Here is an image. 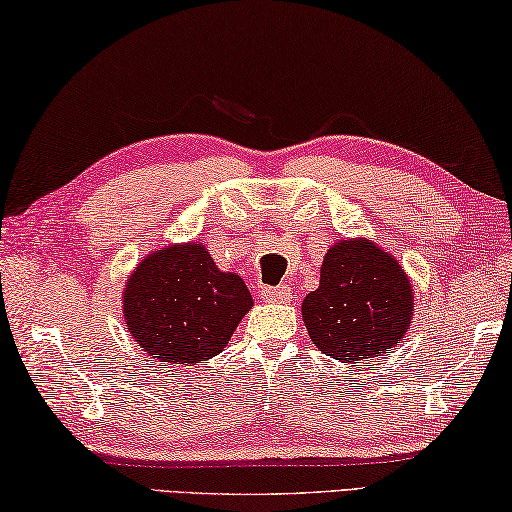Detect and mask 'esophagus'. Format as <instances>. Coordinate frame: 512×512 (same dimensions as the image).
Returning a JSON list of instances; mask_svg holds the SVG:
<instances>
[{
	"label": "esophagus",
	"mask_w": 512,
	"mask_h": 512,
	"mask_svg": "<svg viewBox=\"0 0 512 512\" xmlns=\"http://www.w3.org/2000/svg\"><path fill=\"white\" fill-rule=\"evenodd\" d=\"M261 299L267 303H288L292 299V290L288 285H265L261 288Z\"/></svg>",
	"instance_id": "1"
}]
</instances>
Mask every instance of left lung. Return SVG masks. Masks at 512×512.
Returning a JSON list of instances; mask_svg holds the SVG:
<instances>
[{"label":"left lung","instance_id":"8db88e82","mask_svg":"<svg viewBox=\"0 0 512 512\" xmlns=\"http://www.w3.org/2000/svg\"><path fill=\"white\" fill-rule=\"evenodd\" d=\"M411 308L407 274L396 258L366 240H342L328 249L319 288L301 306L319 351L357 366L400 344Z\"/></svg>","mask_w":512,"mask_h":512}]
</instances>
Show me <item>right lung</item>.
Masks as SVG:
<instances>
[{
	"label": "right lung",
	"mask_w": 512,
	"mask_h": 512,
	"mask_svg": "<svg viewBox=\"0 0 512 512\" xmlns=\"http://www.w3.org/2000/svg\"><path fill=\"white\" fill-rule=\"evenodd\" d=\"M132 337L157 362L211 360L251 308L238 274L220 272L202 245H173L143 258L123 294Z\"/></svg>",
	"instance_id": "obj_1"
}]
</instances>
